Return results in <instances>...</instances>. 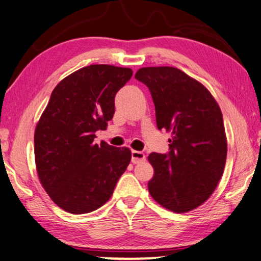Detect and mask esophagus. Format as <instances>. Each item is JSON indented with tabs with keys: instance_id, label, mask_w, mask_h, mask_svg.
I'll return each mask as SVG.
<instances>
[{
	"instance_id": "1",
	"label": "esophagus",
	"mask_w": 261,
	"mask_h": 261,
	"mask_svg": "<svg viewBox=\"0 0 261 261\" xmlns=\"http://www.w3.org/2000/svg\"><path fill=\"white\" fill-rule=\"evenodd\" d=\"M144 160H146V155H144L143 152L136 151V150L132 151V162H133L134 164L141 163V162H143Z\"/></svg>"
}]
</instances>
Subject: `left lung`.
I'll return each mask as SVG.
<instances>
[{
	"label": "left lung",
	"instance_id": "1",
	"mask_svg": "<svg viewBox=\"0 0 261 261\" xmlns=\"http://www.w3.org/2000/svg\"><path fill=\"white\" fill-rule=\"evenodd\" d=\"M135 79L150 90L159 129L170 132L169 153L151 152L149 193L173 213L209 199L223 174L227 136L219 104L199 81L174 67H144Z\"/></svg>",
	"mask_w": 261,
	"mask_h": 261
}]
</instances>
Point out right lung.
Returning <instances> with one entry per match:
<instances>
[{
    "label": "right lung",
    "instance_id": "1",
    "mask_svg": "<svg viewBox=\"0 0 261 261\" xmlns=\"http://www.w3.org/2000/svg\"><path fill=\"white\" fill-rule=\"evenodd\" d=\"M133 75L130 68L91 65L63 79L34 130V160L42 187L70 214L109 201L132 159L129 148L93 142L114 114V97Z\"/></svg>",
    "mask_w": 261,
    "mask_h": 261
}]
</instances>
